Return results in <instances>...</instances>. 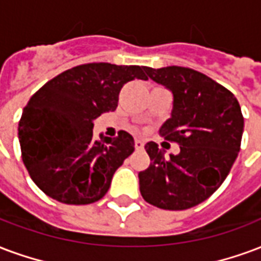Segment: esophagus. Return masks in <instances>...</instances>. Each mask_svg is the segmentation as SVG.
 Listing matches in <instances>:
<instances>
[{
  "label": "esophagus",
  "instance_id": "1",
  "mask_svg": "<svg viewBox=\"0 0 261 261\" xmlns=\"http://www.w3.org/2000/svg\"><path fill=\"white\" fill-rule=\"evenodd\" d=\"M134 146H136L137 150L144 149V142H142L141 140H136V141H134Z\"/></svg>",
  "mask_w": 261,
  "mask_h": 261
}]
</instances>
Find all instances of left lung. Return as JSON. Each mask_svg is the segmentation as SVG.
Masks as SVG:
<instances>
[{
  "mask_svg": "<svg viewBox=\"0 0 261 261\" xmlns=\"http://www.w3.org/2000/svg\"><path fill=\"white\" fill-rule=\"evenodd\" d=\"M145 71L173 92L171 117L159 133L178 144L179 153L166 158L158 144H146L150 165L138 174L141 195L160 209H190L219 190L238 156L244 133L241 106L225 87L190 67Z\"/></svg>",
  "mask_w": 261,
  "mask_h": 261,
  "instance_id": "8db88e82",
  "label": "left lung"
}]
</instances>
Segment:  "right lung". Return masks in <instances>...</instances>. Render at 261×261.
Returning a JSON list of instances; mask_svg holds the SVG:
<instances>
[{"instance_id":"obj_1","label":"right lung","mask_w":261,"mask_h":261,"mask_svg":"<svg viewBox=\"0 0 261 261\" xmlns=\"http://www.w3.org/2000/svg\"><path fill=\"white\" fill-rule=\"evenodd\" d=\"M144 66L86 63L45 83L23 108L17 127L23 163L38 188L66 204L105 196L115 171L134 152V138H92L98 116L117 108L125 83L146 80Z\"/></svg>"}]
</instances>
